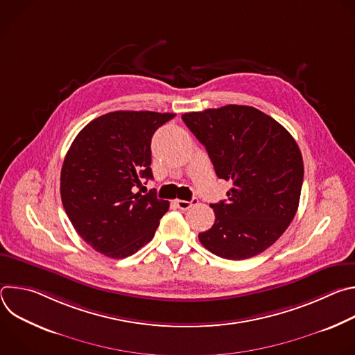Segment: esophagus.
Wrapping results in <instances>:
<instances>
[{
	"label": "esophagus",
	"instance_id": "obj_1",
	"mask_svg": "<svg viewBox=\"0 0 355 355\" xmlns=\"http://www.w3.org/2000/svg\"><path fill=\"white\" fill-rule=\"evenodd\" d=\"M198 202V199H192V200H184V199H177L175 200V205L181 209V211H187V209H189L192 205H195Z\"/></svg>",
	"mask_w": 355,
	"mask_h": 355
}]
</instances>
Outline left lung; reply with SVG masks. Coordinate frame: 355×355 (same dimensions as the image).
<instances>
[{
    "label": "left lung",
    "mask_w": 355,
    "mask_h": 355,
    "mask_svg": "<svg viewBox=\"0 0 355 355\" xmlns=\"http://www.w3.org/2000/svg\"><path fill=\"white\" fill-rule=\"evenodd\" d=\"M205 146L216 175L232 181L227 200L212 204L214 226L199 241L227 260L254 257L272 245L297 211L303 160L291 133L264 112L245 105L184 114Z\"/></svg>",
    "instance_id": "8db88e82"
}]
</instances>
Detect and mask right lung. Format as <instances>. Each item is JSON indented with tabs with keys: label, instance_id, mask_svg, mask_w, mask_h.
Masks as SVG:
<instances>
[{
	"label": "right lung",
	"instance_id": "1",
	"mask_svg": "<svg viewBox=\"0 0 355 355\" xmlns=\"http://www.w3.org/2000/svg\"><path fill=\"white\" fill-rule=\"evenodd\" d=\"M175 114L115 111L91 121L71 143L60 174L64 211L81 239L111 259L129 257L153 239L170 202L151 180V137Z\"/></svg>",
	"mask_w": 355,
	"mask_h": 355
}]
</instances>
